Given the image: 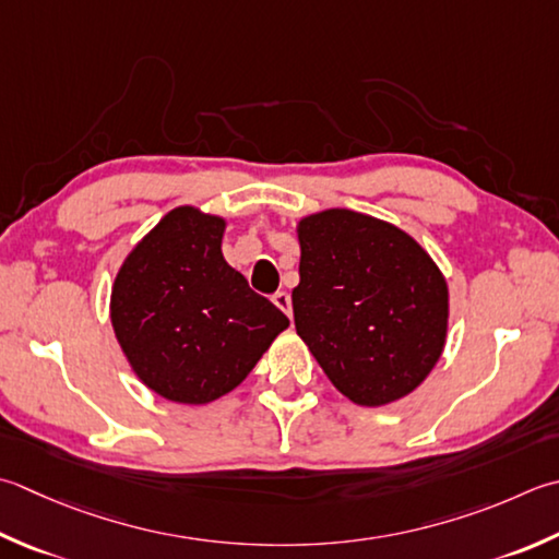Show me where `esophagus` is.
<instances>
[{
    "instance_id": "esophagus-1",
    "label": "esophagus",
    "mask_w": 559,
    "mask_h": 559,
    "mask_svg": "<svg viewBox=\"0 0 559 559\" xmlns=\"http://www.w3.org/2000/svg\"><path fill=\"white\" fill-rule=\"evenodd\" d=\"M273 305H276V308H278L281 312H286L288 317L293 314V308H290V295H288L286 290H278L276 295H273Z\"/></svg>"
}]
</instances>
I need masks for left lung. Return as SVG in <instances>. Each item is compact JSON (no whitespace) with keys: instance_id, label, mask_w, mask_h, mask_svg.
Instances as JSON below:
<instances>
[{"instance_id":"obj_1","label":"left lung","mask_w":559,"mask_h":559,"mask_svg":"<svg viewBox=\"0 0 559 559\" xmlns=\"http://www.w3.org/2000/svg\"><path fill=\"white\" fill-rule=\"evenodd\" d=\"M295 235V330L332 385L360 407L412 395L448 336V283L429 251L397 225L346 207L300 217Z\"/></svg>"}]
</instances>
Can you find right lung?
<instances>
[{
	"instance_id": "1",
	"label": "right lung",
	"mask_w": 559,
	"mask_h": 559,
	"mask_svg": "<svg viewBox=\"0 0 559 559\" xmlns=\"http://www.w3.org/2000/svg\"><path fill=\"white\" fill-rule=\"evenodd\" d=\"M227 221L179 205L128 251L111 324L128 366L159 397L207 404L233 392L288 317L223 257Z\"/></svg>"
}]
</instances>
